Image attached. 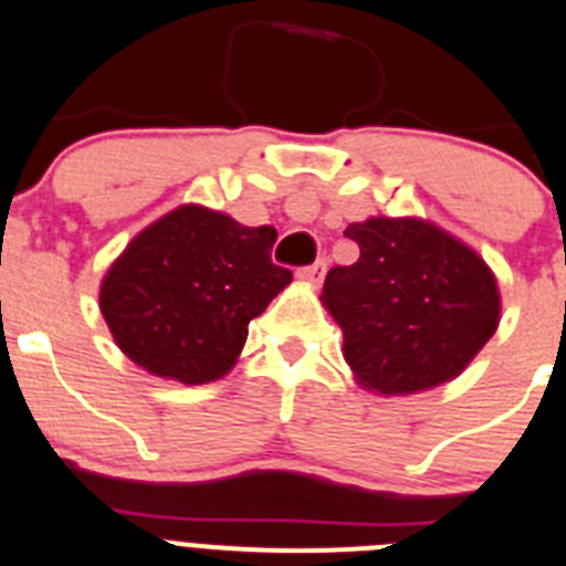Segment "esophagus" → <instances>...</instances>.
I'll use <instances>...</instances> for the list:
<instances>
[{"label": "esophagus", "mask_w": 566, "mask_h": 566, "mask_svg": "<svg viewBox=\"0 0 566 566\" xmlns=\"http://www.w3.org/2000/svg\"><path fill=\"white\" fill-rule=\"evenodd\" d=\"M325 270H327V261L319 259V261H313V264H307V268L298 270V279H305V282H311V284H319L322 275H325Z\"/></svg>", "instance_id": "34e87169"}]
</instances>
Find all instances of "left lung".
Wrapping results in <instances>:
<instances>
[{"label": "left lung", "instance_id": "left-lung-1", "mask_svg": "<svg viewBox=\"0 0 566 566\" xmlns=\"http://www.w3.org/2000/svg\"><path fill=\"white\" fill-rule=\"evenodd\" d=\"M359 247L331 268L325 305L365 388L415 394L458 377L495 334L501 296L483 259L417 218H368L345 230Z\"/></svg>", "mask_w": 566, "mask_h": 566}]
</instances>
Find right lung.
Instances as JSON below:
<instances>
[{
  "instance_id": "right-lung-1",
  "label": "right lung",
  "mask_w": 566,
  "mask_h": 566,
  "mask_svg": "<svg viewBox=\"0 0 566 566\" xmlns=\"http://www.w3.org/2000/svg\"><path fill=\"white\" fill-rule=\"evenodd\" d=\"M273 227L180 207L146 227L99 287V311L132 363L187 386L224 377L247 325L293 273L273 264Z\"/></svg>"
}]
</instances>
